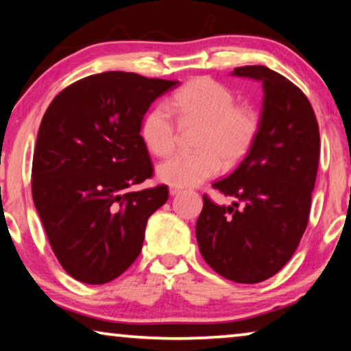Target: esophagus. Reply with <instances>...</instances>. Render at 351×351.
Here are the masks:
<instances>
[{"mask_svg":"<svg viewBox=\"0 0 351 351\" xmlns=\"http://www.w3.org/2000/svg\"><path fill=\"white\" fill-rule=\"evenodd\" d=\"M180 193H182L180 188H177V186H169V194H171V196H177V194H180Z\"/></svg>","mask_w":351,"mask_h":351,"instance_id":"obj_1","label":"esophagus"}]
</instances>
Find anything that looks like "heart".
Segmentation results:
<instances>
[{"label":"heart","instance_id":"1","mask_svg":"<svg viewBox=\"0 0 351 351\" xmlns=\"http://www.w3.org/2000/svg\"><path fill=\"white\" fill-rule=\"evenodd\" d=\"M171 110L182 123H197V152L180 154L157 166V177L166 185H201L250 152L258 133V116L250 106L235 105L230 90L212 78H196L172 95ZM143 144L155 157H166L176 147V125L166 105H157L143 117Z\"/></svg>","mask_w":351,"mask_h":351}]
</instances>
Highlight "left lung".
I'll return each instance as SVG.
<instances>
[{
    "label": "left lung",
    "mask_w": 351,
    "mask_h": 351,
    "mask_svg": "<svg viewBox=\"0 0 351 351\" xmlns=\"http://www.w3.org/2000/svg\"><path fill=\"white\" fill-rule=\"evenodd\" d=\"M232 77L262 83L258 133L250 152L213 188L234 197L217 206L204 196L196 223L199 251L226 279L256 284L290 261L309 219L320 133L307 97L265 66L237 67Z\"/></svg>",
    "instance_id": "left-lung-1"
}]
</instances>
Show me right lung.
<instances>
[{"label":"right lung","instance_id":"obj_1","mask_svg":"<svg viewBox=\"0 0 351 351\" xmlns=\"http://www.w3.org/2000/svg\"><path fill=\"white\" fill-rule=\"evenodd\" d=\"M179 82L130 72L90 75L59 93L40 122L32 155V199L51 250L70 276L105 284L143 247L150 215L168 186L128 193L152 177L141 122Z\"/></svg>","mask_w":351,"mask_h":351}]
</instances>
